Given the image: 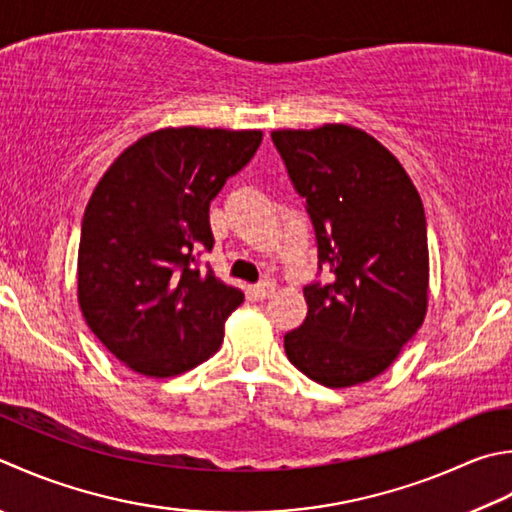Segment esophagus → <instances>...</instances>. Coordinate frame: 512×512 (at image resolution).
Returning <instances> with one entry per match:
<instances>
[{"label":"esophagus","instance_id":"34e87169","mask_svg":"<svg viewBox=\"0 0 512 512\" xmlns=\"http://www.w3.org/2000/svg\"><path fill=\"white\" fill-rule=\"evenodd\" d=\"M273 293H275V284L273 282H262V284L253 286V295L259 297V299H266V297H270Z\"/></svg>","mask_w":512,"mask_h":512}]
</instances>
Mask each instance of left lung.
<instances>
[{
	"instance_id": "1",
	"label": "left lung",
	"mask_w": 512,
	"mask_h": 512,
	"mask_svg": "<svg viewBox=\"0 0 512 512\" xmlns=\"http://www.w3.org/2000/svg\"><path fill=\"white\" fill-rule=\"evenodd\" d=\"M313 219L326 284L304 288L308 315L284 335L290 364L348 388L395 362L428 310L424 204L399 159L366 130L324 124L270 133Z\"/></svg>"
}]
</instances>
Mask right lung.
Returning <instances> with one entry per match:
<instances>
[{
	"mask_svg": "<svg viewBox=\"0 0 512 512\" xmlns=\"http://www.w3.org/2000/svg\"><path fill=\"white\" fill-rule=\"evenodd\" d=\"M262 130L159 128L139 137L88 199L77 302L126 368L164 379L213 357L244 293L197 257L213 248L208 208L262 144Z\"/></svg>",
	"mask_w": 512,
	"mask_h": 512,
	"instance_id": "right-lung-1",
	"label": "right lung"
}]
</instances>
